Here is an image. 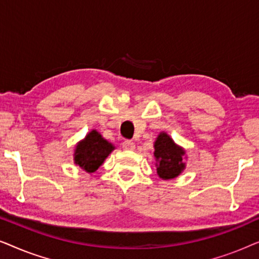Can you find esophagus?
I'll use <instances>...</instances> for the list:
<instances>
[{
	"label": "esophagus",
	"mask_w": 259,
	"mask_h": 259,
	"mask_svg": "<svg viewBox=\"0 0 259 259\" xmlns=\"http://www.w3.org/2000/svg\"><path fill=\"white\" fill-rule=\"evenodd\" d=\"M122 148L126 151H133L136 148V144L131 140H125L122 143Z\"/></svg>",
	"instance_id": "esophagus-1"
}]
</instances>
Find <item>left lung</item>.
<instances>
[{"label": "left lung", "mask_w": 259, "mask_h": 259, "mask_svg": "<svg viewBox=\"0 0 259 259\" xmlns=\"http://www.w3.org/2000/svg\"><path fill=\"white\" fill-rule=\"evenodd\" d=\"M185 152L177 146L166 133L159 134L154 143V157L157 159V172L162 179L178 177L185 167L183 155Z\"/></svg>", "instance_id": "obj_1"}]
</instances>
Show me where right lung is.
I'll list each match as a JSON object with an SVG mask.
<instances>
[{
  "label": "right lung",
  "mask_w": 259,
  "mask_h": 259,
  "mask_svg": "<svg viewBox=\"0 0 259 259\" xmlns=\"http://www.w3.org/2000/svg\"><path fill=\"white\" fill-rule=\"evenodd\" d=\"M113 150L114 146L112 144L106 141L97 131H92L81 143L77 144L74 160L81 168L92 173L100 167Z\"/></svg>",
  "instance_id": "1"
}]
</instances>
